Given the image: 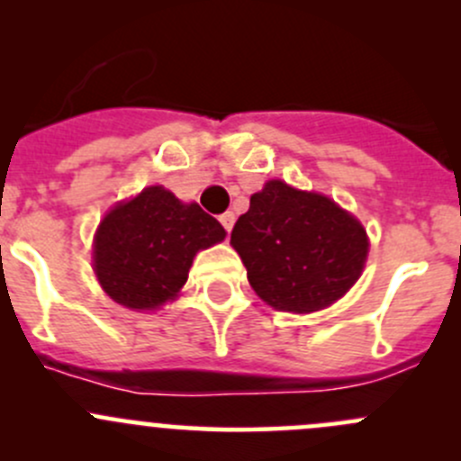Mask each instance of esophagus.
Segmentation results:
<instances>
[{
  "label": "esophagus",
  "mask_w": 461,
  "mask_h": 461,
  "mask_svg": "<svg viewBox=\"0 0 461 461\" xmlns=\"http://www.w3.org/2000/svg\"><path fill=\"white\" fill-rule=\"evenodd\" d=\"M234 222H236L234 212H225V213H222V216H221V225L225 227L227 234H230V231H231V227H234Z\"/></svg>",
  "instance_id": "34e87169"
}]
</instances>
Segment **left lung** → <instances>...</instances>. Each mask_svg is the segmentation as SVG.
I'll list each match as a JSON object with an SVG mask.
<instances>
[{
    "instance_id": "1",
    "label": "left lung",
    "mask_w": 461,
    "mask_h": 461,
    "mask_svg": "<svg viewBox=\"0 0 461 461\" xmlns=\"http://www.w3.org/2000/svg\"><path fill=\"white\" fill-rule=\"evenodd\" d=\"M231 245L254 292L283 312H314L341 299L368 257L366 230L321 194L269 180L236 221Z\"/></svg>"
}]
</instances>
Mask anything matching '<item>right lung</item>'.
<instances>
[{"instance_id": "right-lung-1", "label": "right lung", "mask_w": 461, "mask_h": 461, "mask_svg": "<svg viewBox=\"0 0 461 461\" xmlns=\"http://www.w3.org/2000/svg\"><path fill=\"white\" fill-rule=\"evenodd\" d=\"M225 239L221 222L165 187H147L100 222L93 260L100 285L129 310H153L185 285L198 249Z\"/></svg>"}]
</instances>
